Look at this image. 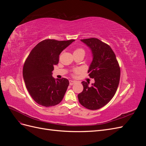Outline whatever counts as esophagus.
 <instances>
[{
    "mask_svg": "<svg viewBox=\"0 0 146 146\" xmlns=\"http://www.w3.org/2000/svg\"><path fill=\"white\" fill-rule=\"evenodd\" d=\"M76 83V81H74V80H70L69 81V85H74V83Z\"/></svg>",
    "mask_w": 146,
    "mask_h": 146,
    "instance_id": "34e87169",
    "label": "esophagus"
}]
</instances>
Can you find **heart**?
<instances>
[{
	"instance_id": "obj_1",
	"label": "heart",
	"mask_w": 146,
	"mask_h": 146,
	"mask_svg": "<svg viewBox=\"0 0 146 146\" xmlns=\"http://www.w3.org/2000/svg\"><path fill=\"white\" fill-rule=\"evenodd\" d=\"M74 53H82V54H85V51H84V50L82 49V48H77V49L75 50Z\"/></svg>"
}]
</instances>
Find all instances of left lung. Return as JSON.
<instances>
[{"mask_svg":"<svg viewBox=\"0 0 146 146\" xmlns=\"http://www.w3.org/2000/svg\"><path fill=\"white\" fill-rule=\"evenodd\" d=\"M92 52V61L88 72L94 83L89 86L82 82L83 90L78 94L80 104L89 110L103 107L115 94L120 80L121 70L116 57L109 45L98 38L81 39Z\"/></svg>","mask_w":146,"mask_h":146,"instance_id":"8db88e82","label":"left lung"}]
</instances>
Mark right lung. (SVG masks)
<instances>
[{
  "label": "right lung",
  "mask_w": 146,
  "mask_h": 146,
  "mask_svg": "<svg viewBox=\"0 0 146 146\" xmlns=\"http://www.w3.org/2000/svg\"><path fill=\"white\" fill-rule=\"evenodd\" d=\"M74 41L45 39L33 48L26 59L24 80L31 97L39 105L52 107L62 100L69 80L65 78L55 79L52 72L54 66L58 63L61 52Z\"/></svg>",
  "instance_id": "obj_1"
}]
</instances>
